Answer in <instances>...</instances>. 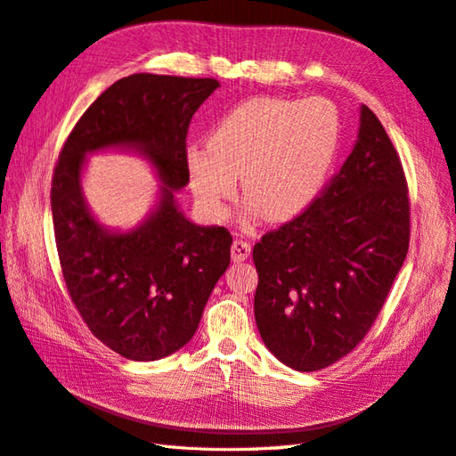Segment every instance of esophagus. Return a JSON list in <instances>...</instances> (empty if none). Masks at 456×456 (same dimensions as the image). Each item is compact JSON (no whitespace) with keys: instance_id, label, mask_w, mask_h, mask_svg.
Listing matches in <instances>:
<instances>
[{"instance_id":"obj_1","label":"esophagus","mask_w":456,"mask_h":456,"mask_svg":"<svg viewBox=\"0 0 456 456\" xmlns=\"http://www.w3.org/2000/svg\"><path fill=\"white\" fill-rule=\"evenodd\" d=\"M249 255H251V245L247 241L236 240L232 243V260L233 262H243Z\"/></svg>"}]
</instances>
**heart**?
Segmentation results:
<instances>
[{
  "instance_id": "heart-1",
  "label": "heart",
  "mask_w": 456,
  "mask_h": 456,
  "mask_svg": "<svg viewBox=\"0 0 456 456\" xmlns=\"http://www.w3.org/2000/svg\"><path fill=\"white\" fill-rule=\"evenodd\" d=\"M338 136V114L325 99L247 101L216 123L207 146L186 148L190 190L207 215L224 218L241 176L249 209L283 223L322 190Z\"/></svg>"
}]
</instances>
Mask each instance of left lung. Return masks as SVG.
I'll list each match as a JSON object with an SVG mask.
<instances>
[{"label": "left lung", "instance_id": "left-lung-1", "mask_svg": "<svg viewBox=\"0 0 456 456\" xmlns=\"http://www.w3.org/2000/svg\"><path fill=\"white\" fill-rule=\"evenodd\" d=\"M409 249L402 161L362 104L352 154L323 194L255 245V320L266 348L297 370H320L367 335Z\"/></svg>", "mask_w": 456, "mask_h": 456}]
</instances>
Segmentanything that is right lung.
Masks as SVG:
<instances>
[{
	"mask_svg": "<svg viewBox=\"0 0 456 456\" xmlns=\"http://www.w3.org/2000/svg\"><path fill=\"white\" fill-rule=\"evenodd\" d=\"M216 87L211 77H123L79 118L54 167L53 226L68 293L91 333L133 362L186 346L230 266V232L191 223L176 201L188 184L190 119ZM106 149L144 157L162 183L131 231L104 227L83 196L86 156Z\"/></svg>",
	"mask_w": 456,
	"mask_h": 456,
	"instance_id": "right-lung-1",
	"label": "right lung"
}]
</instances>
